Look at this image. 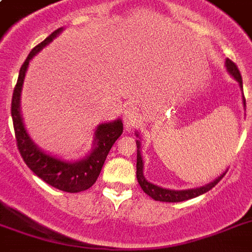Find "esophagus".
I'll use <instances>...</instances> for the list:
<instances>
[{"label":"esophagus","instance_id":"34e87169","mask_svg":"<svg viewBox=\"0 0 252 252\" xmlns=\"http://www.w3.org/2000/svg\"><path fill=\"white\" fill-rule=\"evenodd\" d=\"M138 122V111L136 110V107H128L124 111V126L126 129H130L136 126V123Z\"/></svg>","mask_w":252,"mask_h":252}]
</instances>
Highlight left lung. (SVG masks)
<instances>
[{
  "label": "left lung",
  "instance_id": "8db88e82",
  "mask_svg": "<svg viewBox=\"0 0 252 252\" xmlns=\"http://www.w3.org/2000/svg\"><path fill=\"white\" fill-rule=\"evenodd\" d=\"M225 66H226L227 73L230 74L233 78H234L237 82H238L241 90H242V102L243 107L246 110V100H245V96H243V85H242V77H241V73H239L237 65L233 63L231 60L226 59L225 61ZM136 136L140 138V134L136 132ZM137 144V171H136V175H137L138 184L141 186L142 191L145 192L146 195H149L152 199L157 200V201H166V203H179V201H184V200H189L193 199V197H197V196L203 195L205 192H208L209 189L215 187L216 184L219 183L220 180L222 179L223 175L226 174V171L221 174L219 178H216L213 182L211 183L205 184V186H201V187H196V188H188V189H171V188H165L161 187V186H157V184H153L148 182L144 176V161H142V156H141V150H140V140L136 141Z\"/></svg>",
  "mask_w": 252,
  "mask_h": 252
}]
</instances>
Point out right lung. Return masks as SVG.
Here are the masks:
<instances>
[{"instance_id":"right-lung-1","label":"right lung","mask_w":252,"mask_h":252,"mask_svg":"<svg viewBox=\"0 0 252 252\" xmlns=\"http://www.w3.org/2000/svg\"><path fill=\"white\" fill-rule=\"evenodd\" d=\"M63 31H64V27L53 31L45 40L41 41L40 44L36 45L30 52L22 65L17 85L14 89L13 99H11V118H13L18 149L26 165L32 170L33 174H36L49 186L60 191L76 193V192L89 189L96 182L111 148L115 141L122 136L123 122L122 119H116L114 122L99 124L95 128L90 152L84 158L74 159V161H66L64 158L47 153L40 149L32 141V138L30 137L21 112V95L26 73L32 57L40 52L44 47H47L49 43H52L53 39H56Z\"/></svg>"}]
</instances>
